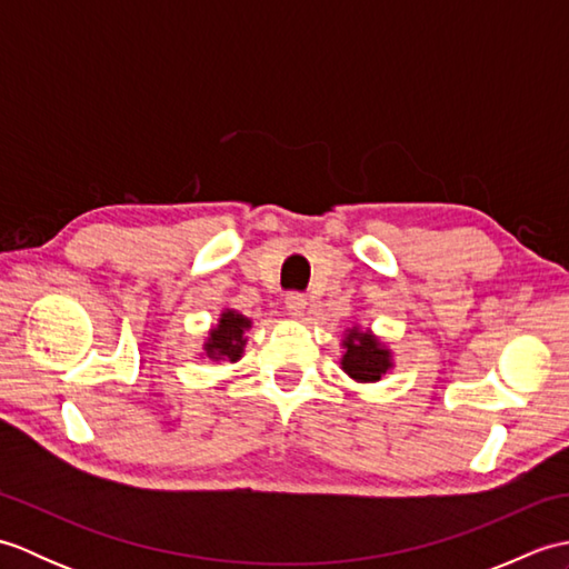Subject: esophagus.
<instances>
[{
	"label": "esophagus",
	"mask_w": 569,
	"mask_h": 569,
	"mask_svg": "<svg viewBox=\"0 0 569 569\" xmlns=\"http://www.w3.org/2000/svg\"><path fill=\"white\" fill-rule=\"evenodd\" d=\"M306 306H308V298L303 296V293H298V291H291L286 296V310L291 312L293 318H303V312H306Z\"/></svg>",
	"instance_id": "34e87169"
}]
</instances>
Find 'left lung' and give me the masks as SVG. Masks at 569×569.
Wrapping results in <instances>:
<instances>
[{"label":"left lung","mask_w":569,"mask_h":569,"mask_svg":"<svg viewBox=\"0 0 569 569\" xmlns=\"http://www.w3.org/2000/svg\"><path fill=\"white\" fill-rule=\"evenodd\" d=\"M342 369L357 381H379L391 369V355L383 349L377 337L369 332L352 330L345 340Z\"/></svg>","instance_id":"left-lung-1"}]
</instances>
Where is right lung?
<instances>
[{
    "mask_svg": "<svg viewBox=\"0 0 569 569\" xmlns=\"http://www.w3.org/2000/svg\"><path fill=\"white\" fill-rule=\"evenodd\" d=\"M249 320L237 316L234 310L222 312L220 325L210 332V340L204 345L210 359H229L237 361L241 357V349H244V330L249 328Z\"/></svg>",
    "mask_w": 569,
    "mask_h": 569,
    "instance_id": "add662e5",
    "label": "right lung"
}]
</instances>
